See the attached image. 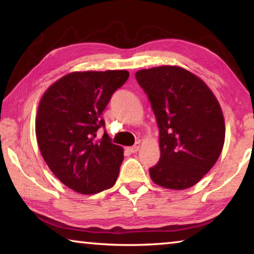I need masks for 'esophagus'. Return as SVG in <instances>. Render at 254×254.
<instances>
[{
	"instance_id": "1",
	"label": "esophagus",
	"mask_w": 254,
	"mask_h": 254,
	"mask_svg": "<svg viewBox=\"0 0 254 254\" xmlns=\"http://www.w3.org/2000/svg\"><path fill=\"white\" fill-rule=\"evenodd\" d=\"M140 147H141V144H140V142H136L134 145H133V147H130V148H127V150L130 152H132V153H135V152H137L139 151V149H140Z\"/></svg>"
}]
</instances>
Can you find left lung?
Returning a JSON list of instances; mask_svg holds the SVG:
<instances>
[{"label": "left lung", "instance_id": "obj_1", "mask_svg": "<svg viewBox=\"0 0 254 254\" xmlns=\"http://www.w3.org/2000/svg\"><path fill=\"white\" fill-rule=\"evenodd\" d=\"M159 127L160 159L149 169L158 186L183 190L212 169L223 150L225 122L220 103L203 79L179 66L135 72Z\"/></svg>", "mask_w": 254, "mask_h": 254}]
</instances>
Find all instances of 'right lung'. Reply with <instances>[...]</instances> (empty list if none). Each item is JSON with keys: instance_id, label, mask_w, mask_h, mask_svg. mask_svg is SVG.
I'll use <instances>...</instances> for the list:
<instances>
[{"instance_id": "1", "label": "right lung", "mask_w": 254, "mask_h": 254, "mask_svg": "<svg viewBox=\"0 0 254 254\" xmlns=\"http://www.w3.org/2000/svg\"><path fill=\"white\" fill-rule=\"evenodd\" d=\"M127 70L72 71L50 85L36 117L41 156L54 175L79 194L92 195L117 183L123 148L113 144L101 118L112 94L127 80Z\"/></svg>"}]
</instances>
